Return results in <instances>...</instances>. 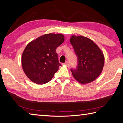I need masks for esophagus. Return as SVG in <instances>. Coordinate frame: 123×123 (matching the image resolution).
Wrapping results in <instances>:
<instances>
[{"label":"esophagus","mask_w":123,"mask_h":123,"mask_svg":"<svg viewBox=\"0 0 123 123\" xmlns=\"http://www.w3.org/2000/svg\"><path fill=\"white\" fill-rule=\"evenodd\" d=\"M65 64H66V65H68V66H69V65H70L69 62H68V61L66 62H65Z\"/></svg>","instance_id":"1"}]
</instances>
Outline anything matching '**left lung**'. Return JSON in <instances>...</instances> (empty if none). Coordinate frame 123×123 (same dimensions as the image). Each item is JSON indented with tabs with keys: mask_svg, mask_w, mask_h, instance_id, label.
<instances>
[{
	"mask_svg": "<svg viewBox=\"0 0 123 123\" xmlns=\"http://www.w3.org/2000/svg\"><path fill=\"white\" fill-rule=\"evenodd\" d=\"M70 43L78 62L76 69L71 70L74 78L81 84L94 81L99 76L104 66L103 52L93 41L84 36L73 35Z\"/></svg>",
	"mask_w": 123,
	"mask_h": 123,
	"instance_id": "left-lung-1",
	"label": "left lung"
}]
</instances>
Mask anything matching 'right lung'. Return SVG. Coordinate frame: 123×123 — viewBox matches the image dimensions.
Segmentation results:
<instances>
[{
    "label": "right lung",
    "mask_w": 123,
    "mask_h": 123,
    "mask_svg": "<svg viewBox=\"0 0 123 123\" xmlns=\"http://www.w3.org/2000/svg\"><path fill=\"white\" fill-rule=\"evenodd\" d=\"M64 41L62 34L49 33L29 43L21 57L23 69L26 76L38 84L50 81L61 64L56 49Z\"/></svg>",
    "instance_id": "obj_1"
}]
</instances>
